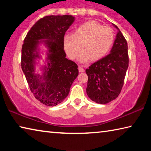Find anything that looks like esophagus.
Returning a JSON list of instances; mask_svg holds the SVG:
<instances>
[{
	"instance_id": "obj_1",
	"label": "esophagus",
	"mask_w": 151,
	"mask_h": 151,
	"mask_svg": "<svg viewBox=\"0 0 151 151\" xmlns=\"http://www.w3.org/2000/svg\"><path fill=\"white\" fill-rule=\"evenodd\" d=\"M78 70H79V72H80V73H84V72H85V70H84V68H82L81 66H78Z\"/></svg>"
}]
</instances>
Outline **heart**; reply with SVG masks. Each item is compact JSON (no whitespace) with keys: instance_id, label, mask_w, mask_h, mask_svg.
I'll return each instance as SVG.
<instances>
[{"instance_id":"b5f03b06","label":"heart","mask_w":151,"mask_h":151,"mask_svg":"<svg viewBox=\"0 0 151 151\" xmlns=\"http://www.w3.org/2000/svg\"><path fill=\"white\" fill-rule=\"evenodd\" d=\"M114 32L109 27L88 21L76 27L73 35L64 37V48L70 58H75L81 50L78 60L86 63L91 58L99 60L104 57L114 42Z\"/></svg>"}]
</instances>
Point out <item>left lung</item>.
I'll list each match as a JSON object with an SVG mask.
<instances>
[{
  "label": "left lung",
  "mask_w": 151,
  "mask_h": 151,
  "mask_svg": "<svg viewBox=\"0 0 151 151\" xmlns=\"http://www.w3.org/2000/svg\"><path fill=\"white\" fill-rule=\"evenodd\" d=\"M112 25L118 32L111 52L86 69V94L99 104L108 103L119 95L129 67L127 42L119 28Z\"/></svg>",
  "instance_id": "1"
}]
</instances>
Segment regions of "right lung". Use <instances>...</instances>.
Here are the masks:
<instances>
[{
    "mask_svg": "<svg viewBox=\"0 0 151 151\" xmlns=\"http://www.w3.org/2000/svg\"><path fill=\"white\" fill-rule=\"evenodd\" d=\"M72 15H50L42 18L28 32L22 47L21 68L32 93L38 101L54 106L65 100L78 75V66L66 58L65 32L75 21ZM47 48L42 74L35 73L36 60L41 58L39 45Z\"/></svg>",
    "mask_w": 151,
    "mask_h": 151,
    "instance_id": "obj_1",
    "label": "right lung"
}]
</instances>
